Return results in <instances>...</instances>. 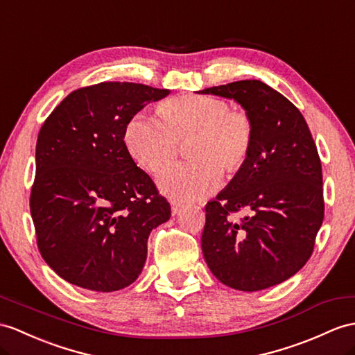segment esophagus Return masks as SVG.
Here are the masks:
<instances>
[{
    "instance_id": "1",
    "label": "esophagus",
    "mask_w": 355,
    "mask_h": 355,
    "mask_svg": "<svg viewBox=\"0 0 355 355\" xmlns=\"http://www.w3.org/2000/svg\"><path fill=\"white\" fill-rule=\"evenodd\" d=\"M184 205L182 203H178V202H171V214L173 215H178L180 212V209H182Z\"/></svg>"
}]
</instances>
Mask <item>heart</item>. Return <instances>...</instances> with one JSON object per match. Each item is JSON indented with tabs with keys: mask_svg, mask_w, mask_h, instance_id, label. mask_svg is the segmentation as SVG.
<instances>
[{
	"mask_svg": "<svg viewBox=\"0 0 355 355\" xmlns=\"http://www.w3.org/2000/svg\"><path fill=\"white\" fill-rule=\"evenodd\" d=\"M189 157L162 168L161 191L178 200L211 196L223 184V170L244 167L253 148V123L243 111H232L223 99L185 96L168 101L161 114L138 111L125 126L126 149L138 167L158 171L175 158L179 140L193 138Z\"/></svg>",
	"mask_w": 355,
	"mask_h": 355,
	"instance_id": "1",
	"label": "heart"
}]
</instances>
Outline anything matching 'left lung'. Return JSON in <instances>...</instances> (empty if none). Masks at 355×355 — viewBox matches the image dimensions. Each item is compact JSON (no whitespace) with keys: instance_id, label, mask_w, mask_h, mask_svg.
Instances as JSON below:
<instances>
[{"instance_id":"left-lung-1","label":"left lung","mask_w":355,"mask_h":355,"mask_svg":"<svg viewBox=\"0 0 355 355\" xmlns=\"http://www.w3.org/2000/svg\"><path fill=\"white\" fill-rule=\"evenodd\" d=\"M233 99L253 123V148L227 187L207 202L202 250L226 286L254 292L297 274L324 220L322 168L300 110L257 80L198 92ZM249 212L243 223L228 215Z\"/></svg>"}]
</instances>
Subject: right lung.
<instances>
[{
  "label": "right lung",
  "mask_w": 355,
  "mask_h": 355,
  "mask_svg": "<svg viewBox=\"0 0 355 355\" xmlns=\"http://www.w3.org/2000/svg\"><path fill=\"white\" fill-rule=\"evenodd\" d=\"M168 93L101 83L72 92L43 123L30 209L40 254L66 282L112 292L141 274L150 232L171 209L123 135L129 119Z\"/></svg>",
  "instance_id": "add662e5"
}]
</instances>
